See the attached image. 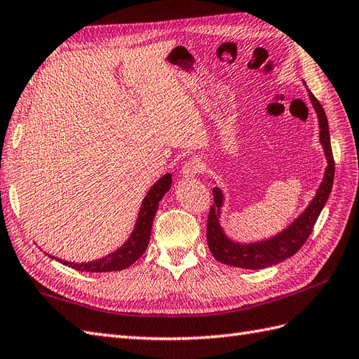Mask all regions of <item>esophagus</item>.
Returning <instances> with one entry per match:
<instances>
[{
  "label": "esophagus",
  "mask_w": 359,
  "mask_h": 359,
  "mask_svg": "<svg viewBox=\"0 0 359 359\" xmlns=\"http://www.w3.org/2000/svg\"><path fill=\"white\" fill-rule=\"evenodd\" d=\"M203 170V163L201 159L198 158H192L190 159L189 163H186L184 165H182V170H181V175L184 178H195L198 173H200Z\"/></svg>",
  "instance_id": "obj_1"
}]
</instances>
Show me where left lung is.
Segmentation results:
<instances>
[{
  "mask_svg": "<svg viewBox=\"0 0 359 359\" xmlns=\"http://www.w3.org/2000/svg\"><path fill=\"white\" fill-rule=\"evenodd\" d=\"M307 92L318 118L321 147L324 150L325 159H327V167L324 170L321 184L316 189L312 201L287 227L273 236L255 243H238L227 236L224 229L221 227V209L224 205V192L219 187H213L215 204L212 205L209 219H207V244H209V249L215 259L222 262V264L258 270L280 264L284 259L290 258L307 241L318 217H320L321 210L329 200L333 178H335V161H333L332 155L329 123L320 101L313 97V93L309 89Z\"/></svg>",
  "mask_w": 359,
  "mask_h": 359,
  "instance_id": "1",
  "label": "left lung"
}]
</instances>
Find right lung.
Instances as JSON below:
<instances>
[{"mask_svg": "<svg viewBox=\"0 0 359 359\" xmlns=\"http://www.w3.org/2000/svg\"><path fill=\"white\" fill-rule=\"evenodd\" d=\"M170 186H172V175L165 173L155 182L152 187L149 189L144 200L141 203L138 218H137V222H135V227L132 230L130 236L127 238L124 244L115 252L109 253L100 259L87 261V262H70V261L55 258L49 253L47 255H49L50 258L60 261L61 264L79 270V272H89V273L90 272L92 273L118 272V270H124L127 267H130L135 261H137L140 257H142V253H144L147 249L150 232H152L154 218L158 210V203L163 200V196L167 192H169Z\"/></svg>", "mask_w": 359, "mask_h": 359, "instance_id": "1", "label": "right lung"}]
</instances>
